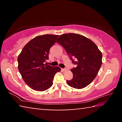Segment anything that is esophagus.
I'll return each mask as SVG.
<instances>
[{
    "instance_id": "obj_1",
    "label": "esophagus",
    "mask_w": 122,
    "mask_h": 122,
    "mask_svg": "<svg viewBox=\"0 0 122 122\" xmlns=\"http://www.w3.org/2000/svg\"><path fill=\"white\" fill-rule=\"evenodd\" d=\"M61 70H62V71H67V68H62V69H61Z\"/></svg>"
}]
</instances>
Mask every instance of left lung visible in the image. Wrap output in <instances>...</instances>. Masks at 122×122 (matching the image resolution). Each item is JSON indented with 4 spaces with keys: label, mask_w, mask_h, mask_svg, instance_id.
<instances>
[{
    "label": "left lung",
    "mask_w": 122,
    "mask_h": 122,
    "mask_svg": "<svg viewBox=\"0 0 122 122\" xmlns=\"http://www.w3.org/2000/svg\"><path fill=\"white\" fill-rule=\"evenodd\" d=\"M56 42L65 48L72 62L76 65L75 68L71 69L73 77L67 81L68 85L78 89L86 87L100 71L102 63L101 51L93 41L78 34H62Z\"/></svg>",
    "instance_id": "left-lung-1"
}]
</instances>
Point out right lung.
<instances>
[{
  "label": "right lung",
  "instance_id": "1",
  "mask_svg": "<svg viewBox=\"0 0 122 122\" xmlns=\"http://www.w3.org/2000/svg\"><path fill=\"white\" fill-rule=\"evenodd\" d=\"M59 35L45 34L32 39L24 46L18 57V69L25 82L32 89L43 92L51 87L59 67L45 64L51 47Z\"/></svg>",
  "mask_w": 122,
  "mask_h": 122
}]
</instances>
